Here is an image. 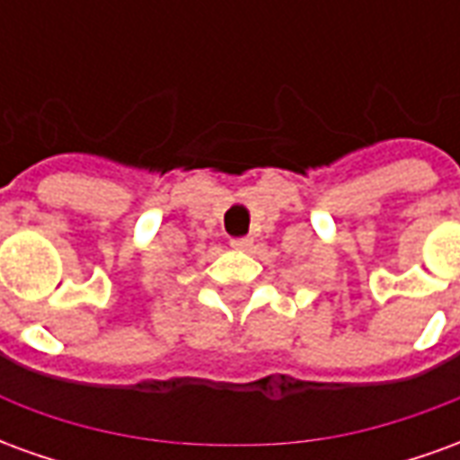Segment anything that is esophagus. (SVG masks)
Segmentation results:
<instances>
[{
    "label": "esophagus",
    "instance_id": "obj_1",
    "mask_svg": "<svg viewBox=\"0 0 460 460\" xmlns=\"http://www.w3.org/2000/svg\"><path fill=\"white\" fill-rule=\"evenodd\" d=\"M251 246H253V239H249V236L231 241V249H236V251H249Z\"/></svg>",
    "mask_w": 460,
    "mask_h": 460
}]
</instances>
